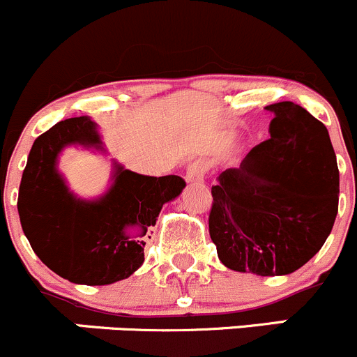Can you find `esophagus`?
Returning a JSON list of instances; mask_svg holds the SVG:
<instances>
[{
	"label": "esophagus",
	"instance_id": "esophagus-1",
	"mask_svg": "<svg viewBox=\"0 0 357 357\" xmlns=\"http://www.w3.org/2000/svg\"><path fill=\"white\" fill-rule=\"evenodd\" d=\"M207 172V165L204 164L202 160H197L186 169V181L193 183V181H202V178L206 176Z\"/></svg>",
	"mask_w": 357,
	"mask_h": 357
}]
</instances>
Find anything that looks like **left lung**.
Here are the masks:
<instances>
[{"label":"left lung","mask_w":357,"mask_h":357,"mask_svg":"<svg viewBox=\"0 0 357 357\" xmlns=\"http://www.w3.org/2000/svg\"><path fill=\"white\" fill-rule=\"evenodd\" d=\"M274 112L271 137L211 188L209 234L237 272L286 275L326 242L338 213V167L323 122L291 101Z\"/></svg>","instance_id":"obj_1"}]
</instances>
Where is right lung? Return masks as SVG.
I'll use <instances>...</instances> for the list:
<instances>
[{
	"label": "right lung",
	"mask_w": 357,
	"mask_h": 357,
	"mask_svg": "<svg viewBox=\"0 0 357 357\" xmlns=\"http://www.w3.org/2000/svg\"><path fill=\"white\" fill-rule=\"evenodd\" d=\"M71 143H101L91 119L62 120L36 137L19 186L20 225L38 258L57 275L76 284H112L143 265L150 227L186 183L179 176L153 178L119 165L112 190L98 202H82L55 171L59 151ZM130 226L138 228L136 234Z\"/></svg>",
	"instance_id": "add662e5"
}]
</instances>
